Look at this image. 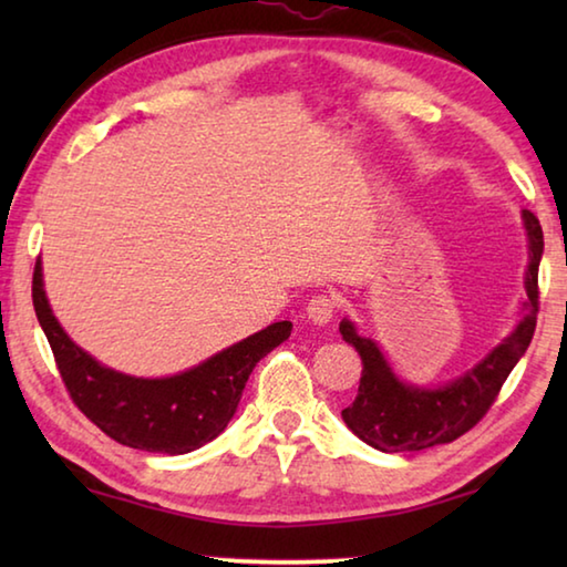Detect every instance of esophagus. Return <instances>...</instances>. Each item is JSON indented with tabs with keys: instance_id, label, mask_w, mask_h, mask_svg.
Instances as JSON below:
<instances>
[{
	"instance_id": "1",
	"label": "esophagus",
	"mask_w": 567,
	"mask_h": 567,
	"mask_svg": "<svg viewBox=\"0 0 567 567\" xmlns=\"http://www.w3.org/2000/svg\"><path fill=\"white\" fill-rule=\"evenodd\" d=\"M305 310H307V318H310V322L320 324V328L330 324L332 318H334V302H332V297H328V295L312 297V300L307 302Z\"/></svg>"
}]
</instances>
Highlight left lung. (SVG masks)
Instances as JSON below:
<instances>
[{
	"label": "left lung",
	"instance_id": "1",
	"mask_svg": "<svg viewBox=\"0 0 567 567\" xmlns=\"http://www.w3.org/2000/svg\"><path fill=\"white\" fill-rule=\"evenodd\" d=\"M527 235V267L523 315L513 332L443 385H415L402 380L388 354L358 324L340 322L342 340L358 350L362 378L358 398L342 410V420L362 443L382 453H412L453 443L465 435L493 405L503 382L527 350L537 322V267L543 260V229L530 209H523Z\"/></svg>",
	"mask_w": 567,
	"mask_h": 567
}]
</instances>
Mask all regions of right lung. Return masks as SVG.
Listing matches in <instances>:
<instances>
[{
  "mask_svg": "<svg viewBox=\"0 0 567 567\" xmlns=\"http://www.w3.org/2000/svg\"><path fill=\"white\" fill-rule=\"evenodd\" d=\"M32 300L74 405L117 443L165 455L192 453L223 433L249 372L292 332V322H272L177 375L137 378L102 364L64 332L44 290L42 260L34 267Z\"/></svg>",
  "mask_w": 567,
  "mask_h": 567,
  "instance_id": "1",
  "label": "right lung"
}]
</instances>
